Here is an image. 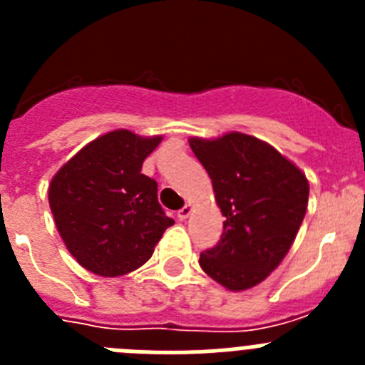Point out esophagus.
I'll use <instances>...</instances> for the list:
<instances>
[{
	"mask_svg": "<svg viewBox=\"0 0 365 365\" xmlns=\"http://www.w3.org/2000/svg\"><path fill=\"white\" fill-rule=\"evenodd\" d=\"M190 214H192V206L185 205V206H182V208H180L179 212H177V217H179L180 221H185V219H188Z\"/></svg>",
	"mask_w": 365,
	"mask_h": 365,
	"instance_id": "obj_1",
	"label": "esophagus"
}]
</instances>
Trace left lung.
<instances>
[{
    "instance_id": "8db88e82",
    "label": "left lung",
    "mask_w": 365,
    "mask_h": 365,
    "mask_svg": "<svg viewBox=\"0 0 365 365\" xmlns=\"http://www.w3.org/2000/svg\"><path fill=\"white\" fill-rule=\"evenodd\" d=\"M190 148L227 217L221 240L201 254L199 265L230 291L250 289L294 243L307 210V179L270 144L237 131L214 140L190 138Z\"/></svg>"
}]
</instances>
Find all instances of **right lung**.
Segmentation results:
<instances>
[{"instance_id": "1", "label": "right lung", "mask_w": 365, "mask_h": 365, "mask_svg": "<svg viewBox=\"0 0 365 365\" xmlns=\"http://www.w3.org/2000/svg\"><path fill=\"white\" fill-rule=\"evenodd\" d=\"M163 137L109 131L60 168L49 205L67 250L83 269L115 278L143 267L173 219L157 199V182L140 173Z\"/></svg>"}]
</instances>
